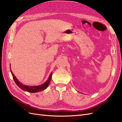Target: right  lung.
<instances>
[{
	"label": "right lung",
	"instance_id": "right-lung-1",
	"mask_svg": "<svg viewBox=\"0 0 122 122\" xmlns=\"http://www.w3.org/2000/svg\"><path fill=\"white\" fill-rule=\"evenodd\" d=\"M10 70L11 73H12V75L13 76V78L15 81V83L17 85V86H19L21 90H22L26 92H30V93H36V92H39L40 91L45 90L48 87V86H49L51 79V76H52V73L51 72L46 81L41 85H40V86H26V85L23 84L20 81H19V80L17 79L16 76L14 75L13 72L11 71L10 67Z\"/></svg>",
	"mask_w": 122,
	"mask_h": 122
}]
</instances>
